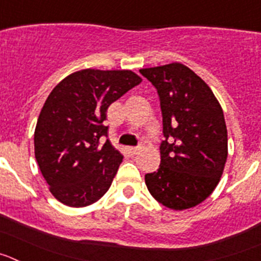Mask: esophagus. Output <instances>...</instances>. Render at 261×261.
Listing matches in <instances>:
<instances>
[{
	"mask_svg": "<svg viewBox=\"0 0 261 261\" xmlns=\"http://www.w3.org/2000/svg\"><path fill=\"white\" fill-rule=\"evenodd\" d=\"M138 151H140V147H129V153L132 154V155H136Z\"/></svg>",
	"mask_w": 261,
	"mask_h": 261,
	"instance_id": "34e87169",
	"label": "esophagus"
}]
</instances>
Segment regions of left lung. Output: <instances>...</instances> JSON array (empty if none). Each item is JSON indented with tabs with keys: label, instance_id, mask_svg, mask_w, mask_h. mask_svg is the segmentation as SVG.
<instances>
[{
	"label": "left lung",
	"instance_id": "left-lung-1",
	"mask_svg": "<svg viewBox=\"0 0 261 261\" xmlns=\"http://www.w3.org/2000/svg\"><path fill=\"white\" fill-rule=\"evenodd\" d=\"M158 91L163 116L161 165L145 175L154 199L184 211L201 204L221 180L227 159V128L211 87L180 62L140 69Z\"/></svg>",
	"mask_w": 261,
	"mask_h": 261
}]
</instances>
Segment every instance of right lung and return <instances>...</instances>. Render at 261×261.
<instances>
[{
	"label": "right lung",
	"instance_id": "add662e5",
	"mask_svg": "<svg viewBox=\"0 0 261 261\" xmlns=\"http://www.w3.org/2000/svg\"><path fill=\"white\" fill-rule=\"evenodd\" d=\"M132 70L82 69L50 91L36 123L34 144L41 175L55 199L71 208L98 201L108 191L123 155L105 140L106 112L141 84Z\"/></svg>",
	"mask_w": 261,
	"mask_h": 261
}]
</instances>
